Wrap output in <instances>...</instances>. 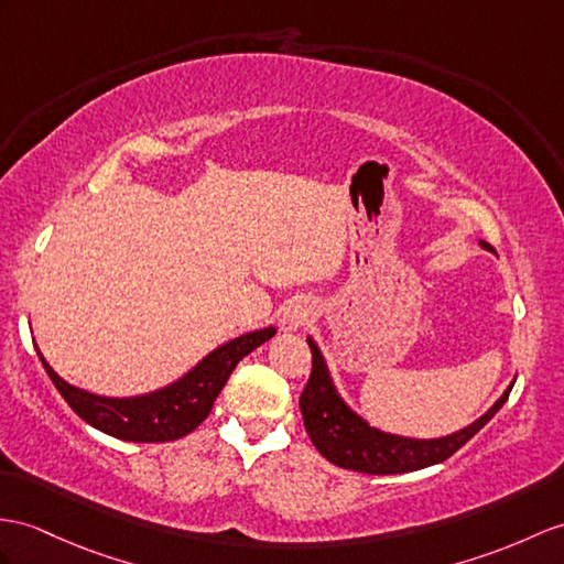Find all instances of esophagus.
I'll return each mask as SVG.
<instances>
[{
  "instance_id": "esophagus-1",
  "label": "esophagus",
  "mask_w": 564,
  "mask_h": 564,
  "mask_svg": "<svg viewBox=\"0 0 564 564\" xmlns=\"http://www.w3.org/2000/svg\"><path fill=\"white\" fill-rule=\"evenodd\" d=\"M311 313L313 308L308 301H292V304L286 306L280 315V327L284 333H296V329H301V325L311 318Z\"/></svg>"
}]
</instances>
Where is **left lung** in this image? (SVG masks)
<instances>
[{
    "instance_id": "1",
    "label": "left lung",
    "mask_w": 564,
    "mask_h": 564,
    "mask_svg": "<svg viewBox=\"0 0 564 564\" xmlns=\"http://www.w3.org/2000/svg\"><path fill=\"white\" fill-rule=\"evenodd\" d=\"M308 339L313 368L308 386L301 392V416H304L306 433L311 443L321 455L333 462L341 469L361 471V474H406L419 471L425 466L441 464L447 457L471 441V437L484 429V425L498 414L500 406L510 397L514 380L510 382L500 400L492 404L484 416H478L474 423L464 429L443 435V437H406L397 433H386L373 429L361 414L345 402L339 394L333 373H329L325 356L321 347L315 345L313 337Z\"/></svg>"
}]
</instances>
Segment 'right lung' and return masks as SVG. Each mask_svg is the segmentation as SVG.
Instances as JSON below:
<instances>
[{
    "instance_id": "1",
    "label": "right lung",
    "mask_w": 564,
    "mask_h": 564,
    "mask_svg": "<svg viewBox=\"0 0 564 564\" xmlns=\"http://www.w3.org/2000/svg\"><path fill=\"white\" fill-rule=\"evenodd\" d=\"M274 333L278 329L270 325L229 339L208 356H203L188 373L176 378L170 386L135 397H105L80 390L54 373L43 351L37 347L35 351L66 404L93 429L129 443H170L188 435L200 421H205L231 370L246 354L274 337Z\"/></svg>"
}]
</instances>
